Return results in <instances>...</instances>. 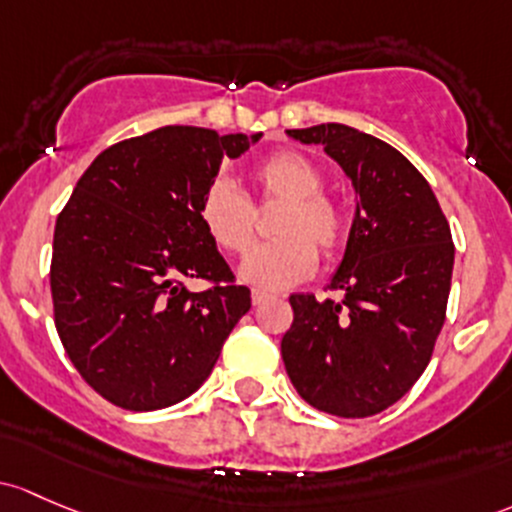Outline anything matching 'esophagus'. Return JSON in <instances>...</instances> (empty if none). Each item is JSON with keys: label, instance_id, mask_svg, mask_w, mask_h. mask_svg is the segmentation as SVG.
<instances>
[{"label": "esophagus", "instance_id": "1", "mask_svg": "<svg viewBox=\"0 0 512 512\" xmlns=\"http://www.w3.org/2000/svg\"><path fill=\"white\" fill-rule=\"evenodd\" d=\"M267 299H270V294H267V292H260V289H252V304L260 306V304H265Z\"/></svg>", "mask_w": 512, "mask_h": 512}]
</instances>
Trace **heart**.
<instances>
[{
    "label": "heart",
    "mask_w": 512,
    "mask_h": 512,
    "mask_svg": "<svg viewBox=\"0 0 512 512\" xmlns=\"http://www.w3.org/2000/svg\"><path fill=\"white\" fill-rule=\"evenodd\" d=\"M252 184L260 203L284 201L274 220V238L252 247L242 262V279L262 289H287L304 282L324 260L341 255L348 242V218L343 208L326 196V176L314 159L301 152H274L252 169ZM198 218L215 245L225 252L247 250L257 223L250 198L230 179H213L198 201Z\"/></svg>",
    "instance_id": "1"
}]
</instances>
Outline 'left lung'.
Instances as JSON below:
<instances>
[{
    "label": "left lung",
    "instance_id": "8db88e82",
    "mask_svg": "<svg viewBox=\"0 0 512 512\" xmlns=\"http://www.w3.org/2000/svg\"><path fill=\"white\" fill-rule=\"evenodd\" d=\"M287 134L341 164L358 206L328 287L346 297H289L284 368L316 410L373 417L412 390L434 353L454 270L449 220L427 179L383 139L338 122Z\"/></svg>",
    "mask_w": 512,
    "mask_h": 512
}]
</instances>
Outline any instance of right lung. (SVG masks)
Listing matches in <instances>:
<instances>
[{
	"mask_svg": "<svg viewBox=\"0 0 512 512\" xmlns=\"http://www.w3.org/2000/svg\"><path fill=\"white\" fill-rule=\"evenodd\" d=\"M260 134L169 125L95 157L53 230V321L80 378L112 405L152 412L211 375L250 311V289L198 218L223 157ZM203 278V293L185 289Z\"/></svg>",
	"mask_w": 512,
	"mask_h": 512,
	"instance_id": "obj_1",
	"label": "right lung"
}]
</instances>
